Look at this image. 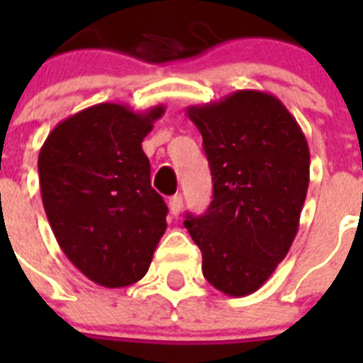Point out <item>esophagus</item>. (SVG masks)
Here are the masks:
<instances>
[{
	"label": "esophagus",
	"mask_w": 363,
	"mask_h": 363,
	"mask_svg": "<svg viewBox=\"0 0 363 363\" xmlns=\"http://www.w3.org/2000/svg\"><path fill=\"white\" fill-rule=\"evenodd\" d=\"M169 211H171V215H173V216L181 215V211H182V198H181V196H173V198L169 199Z\"/></svg>",
	"instance_id": "obj_1"
}]
</instances>
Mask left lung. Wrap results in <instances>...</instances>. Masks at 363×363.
I'll return each mask as SVG.
<instances>
[{
    "label": "left lung",
    "mask_w": 363,
    "mask_h": 363,
    "mask_svg": "<svg viewBox=\"0 0 363 363\" xmlns=\"http://www.w3.org/2000/svg\"><path fill=\"white\" fill-rule=\"evenodd\" d=\"M213 175L205 215L184 226L203 256L207 281L226 296L256 292L292 247L309 188V145L271 94L238 90L192 105Z\"/></svg>",
    "instance_id": "left-lung-1"
}]
</instances>
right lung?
<instances>
[{
	"instance_id": "1",
	"label": "right lung",
	"mask_w": 363,
	"mask_h": 363,
	"mask_svg": "<svg viewBox=\"0 0 363 363\" xmlns=\"http://www.w3.org/2000/svg\"><path fill=\"white\" fill-rule=\"evenodd\" d=\"M165 113L99 104L65 118L39 152V184L54 238L69 262L105 288L145 277L167 222L141 148Z\"/></svg>"
}]
</instances>
